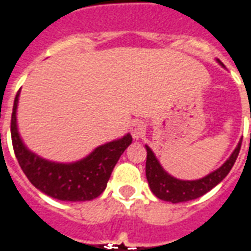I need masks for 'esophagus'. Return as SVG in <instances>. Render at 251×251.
<instances>
[{
    "instance_id": "esophagus-1",
    "label": "esophagus",
    "mask_w": 251,
    "mask_h": 251,
    "mask_svg": "<svg viewBox=\"0 0 251 251\" xmlns=\"http://www.w3.org/2000/svg\"><path fill=\"white\" fill-rule=\"evenodd\" d=\"M146 134V125L145 122L137 121L134 122L133 126H131V135H133L134 139H139Z\"/></svg>"
}]
</instances>
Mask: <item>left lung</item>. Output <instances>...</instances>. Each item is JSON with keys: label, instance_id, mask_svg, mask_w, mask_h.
I'll list each match as a JSON object with an SVG mask.
<instances>
[{"label": "left lung", "instance_id": "1", "mask_svg": "<svg viewBox=\"0 0 251 251\" xmlns=\"http://www.w3.org/2000/svg\"><path fill=\"white\" fill-rule=\"evenodd\" d=\"M218 62L223 65L219 60ZM241 142L238 143L233 153L230 155L229 159L222 167L212 172V173H210L208 176H206V177H203L201 179H195V181H182V179L175 178L171 175H168L167 172L163 169L160 163L157 161L151 149L149 146H146V150H147L146 177H147V181H149L150 189L159 199L172 203L187 202V201H193V199L202 197V195L206 194L207 191L214 189L219 182H222L223 179L226 177V175L229 173L232 167L236 163L238 153H240Z\"/></svg>", "mask_w": 251, "mask_h": 251}]
</instances>
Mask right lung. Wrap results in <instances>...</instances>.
<instances>
[{
	"mask_svg": "<svg viewBox=\"0 0 251 251\" xmlns=\"http://www.w3.org/2000/svg\"><path fill=\"white\" fill-rule=\"evenodd\" d=\"M18 91L11 113V142L18 163L33 186L58 201L84 202L105 190L114 165L133 141L130 134L99 146L87 157L70 164L53 163L31 152L22 142L17 127Z\"/></svg>",
	"mask_w": 251,
	"mask_h": 251,
	"instance_id": "1",
	"label": "right lung"
}]
</instances>
